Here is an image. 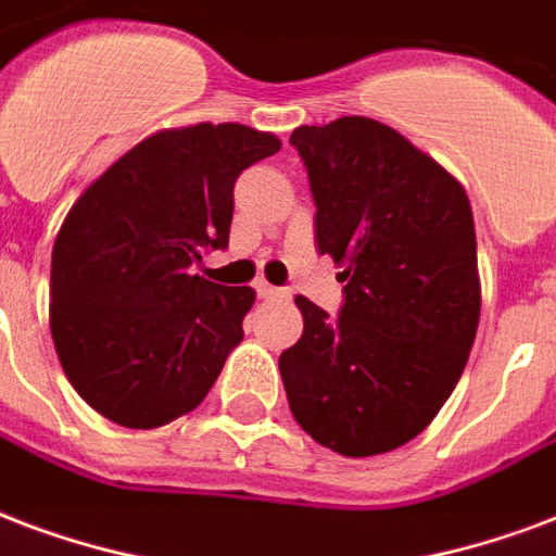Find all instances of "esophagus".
<instances>
[{"label": "esophagus", "mask_w": 556, "mask_h": 556, "mask_svg": "<svg viewBox=\"0 0 556 556\" xmlns=\"http://www.w3.org/2000/svg\"><path fill=\"white\" fill-rule=\"evenodd\" d=\"M257 295L261 299H290V290H283V287H273V283H266V281H257Z\"/></svg>", "instance_id": "obj_1"}]
</instances>
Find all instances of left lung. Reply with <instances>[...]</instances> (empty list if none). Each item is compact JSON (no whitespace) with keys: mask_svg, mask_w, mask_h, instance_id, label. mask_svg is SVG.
Listing matches in <instances>:
<instances>
[{"mask_svg":"<svg viewBox=\"0 0 556 556\" xmlns=\"http://www.w3.org/2000/svg\"><path fill=\"white\" fill-rule=\"evenodd\" d=\"M290 143L316 202V245L340 263V316L299 295L302 340L278 357L295 421L342 457L419 437L460 381L481 319L460 181L366 116L302 125Z\"/></svg>","mask_w":556,"mask_h":556,"instance_id":"1","label":"left lung"}]
</instances>
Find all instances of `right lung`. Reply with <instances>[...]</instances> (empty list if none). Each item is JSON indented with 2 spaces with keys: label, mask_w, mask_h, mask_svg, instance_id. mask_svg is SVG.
<instances>
[{
  "label": "right lung",
  "mask_w": 556,
  "mask_h": 556,
  "mask_svg": "<svg viewBox=\"0 0 556 556\" xmlns=\"http://www.w3.org/2000/svg\"><path fill=\"white\" fill-rule=\"evenodd\" d=\"M281 140L237 123L166 128L78 195L52 249L49 325L73 390L123 428L195 410L243 340L252 287L193 275L225 249L233 184Z\"/></svg>",
  "instance_id": "1"
}]
</instances>
